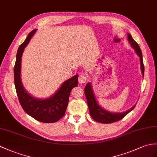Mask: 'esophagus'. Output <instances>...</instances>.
Wrapping results in <instances>:
<instances>
[{
    "label": "esophagus",
    "instance_id": "34e87169",
    "mask_svg": "<svg viewBox=\"0 0 157 157\" xmlns=\"http://www.w3.org/2000/svg\"><path fill=\"white\" fill-rule=\"evenodd\" d=\"M87 76L86 74H81L79 75V78H78V81L79 83H85L87 82Z\"/></svg>",
    "mask_w": 157,
    "mask_h": 157
}]
</instances>
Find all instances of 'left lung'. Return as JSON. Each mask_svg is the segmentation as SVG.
<instances>
[{
    "instance_id": "left-lung-1",
    "label": "left lung",
    "mask_w": 157,
    "mask_h": 157,
    "mask_svg": "<svg viewBox=\"0 0 157 157\" xmlns=\"http://www.w3.org/2000/svg\"><path fill=\"white\" fill-rule=\"evenodd\" d=\"M127 35H128V40L129 43H130L131 46H132V48H134V49L135 50V52L140 57L142 74H143V75L144 76V66L143 61V55H142L140 47L138 45V43L132 39L130 34L128 33ZM84 92L87 101V105H88L90 116H92V118L95 120V121L104 124H110L119 121V120L124 117L126 115L128 114L130 111H132L134 108V107H135V105H134L132 108L129 109L128 110L122 113H112L104 110V109L99 106V105H98L95 99V96L94 95L90 83H87V85L85 87Z\"/></svg>"
}]
</instances>
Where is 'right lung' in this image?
Instances as JSON below:
<instances>
[{
    "mask_svg": "<svg viewBox=\"0 0 157 157\" xmlns=\"http://www.w3.org/2000/svg\"><path fill=\"white\" fill-rule=\"evenodd\" d=\"M35 31L34 29L29 33L27 39L18 49L14 66V86L20 104L27 114L39 122L53 123L58 121L65 115L71 91L78 86V75H75L64 82L59 90L47 99L39 100L29 95L22 85L21 62L25 47L27 45Z\"/></svg>",
    "mask_w": 157,
    "mask_h": 157,
    "instance_id": "right-lung-1",
    "label": "right lung"
}]
</instances>
